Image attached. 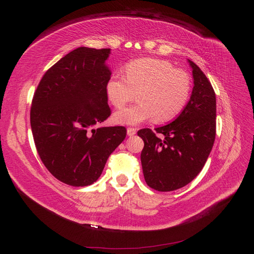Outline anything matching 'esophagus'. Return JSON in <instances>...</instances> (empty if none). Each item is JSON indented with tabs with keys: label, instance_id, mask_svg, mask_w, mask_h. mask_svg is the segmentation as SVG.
Listing matches in <instances>:
<instances>
[{
	"label": "esophagus",
	"instance_id": "1",
	"mask_svg": "<svg viewBox=\"0 0 254 254\" xmlns=\"http://www.w3.org/2000/svg\"><path fill=\"white\" fill-rule=\"evenodd\" d=\"M135 133H136V129H135V128H132V127L127 128V134H128L129 136H132V135H134Z\"/></svg>",
	"mask_w": 254,
	"mask_h": 254
}]
</instances>
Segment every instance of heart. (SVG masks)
<instances>
[{"instance_id":"b5f03b06","label":"heart","mask_w":254,"mask_h":254,"mask_svg":"<svg viewBox=\"0 0 254 254\" xmlns=\"http://www.w3.org/2000/svg\"><path fill=\"white\" fill-rule=\"evenodd\" d=\"M191 90L190 75L166 60L140 58L130 61L124 76L113 73L106 84L110 103L121 109L138 92L134 106L115 112L118 124L137 125L153 118L157 123L175 119L187 106Z\"/></svg>"}]
</instances>
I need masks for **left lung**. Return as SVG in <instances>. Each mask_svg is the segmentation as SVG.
Here are the masks:
<instances>
[{
    "mask_svg": "<svg viewBox=\"0 0 254 254\" xmlns=\"http://www.w3.org/2000/svg\"><path fill=\"white\" fill-rule=\"evenodd\" d=\"M194 88L190 102L173 123L143 128L141 162L147 186L171 191L187 186L201 172L216 135V96L211 82L193 61ZM164 134L162 139L156 133Z\"/></svg>",
    "mask_w": 254,
    "mask_h": 254,
    "instance_id": "8db88e82",
    "label": "left lung"
}]
</instances>
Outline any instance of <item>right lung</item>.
Returning a JSON list of instances; mask_svg holds the SVG:
<instances>
[{"mask_svg":"<svg viewBox=\"0 0 254 254\" xmlns=\"http://www.w3.org/2000/svg\"><path fill=\"white\" fill-rule=\"evenodd\" d=\"M110 49L78 48L45 72L34 93L30 127L48 171L72 187L95 182L114 149L125 140L124 126L94 128L111 115L105 65Z\"/></svg>","mask_w":254,"mask_h":254,"instance_id":"1","label":"right lung"}]
</instances>
